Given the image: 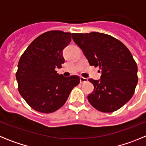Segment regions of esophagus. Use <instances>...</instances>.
<instances>
[{"label": "esophagus", "instance_id": "obj_1", "mask_svg": "<svg viewBox=\"0 0 146 146\" xmlns=\"http://www.w3.org/2000/svg\"><path fill=\"white\" fill-rule=\"evenodd\" d=\"M80 83H84V82H86L88 81L87 78H85V77H80Z\"/></svg>", "mask_w": 146, "mask_h": 146}]
</instances>
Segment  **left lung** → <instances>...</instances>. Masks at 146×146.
I'll use <instances>...</instances> for the list:
<instances>
[{
  "label": "left lung",
  "instance_id": "1",
  "mask_svg": "<svg viewBox=\"0 0 146 146\" xmlns=\"http://www.w3.org/2000/svg\"><path fill=\"white\" fill-rule=\"evenodd\" d=\"M72 38L90 65L102 72L100 80H88L94 86L88 96L90 104L103 113L120 109L132 97L138 81L137 64L129 49L117 38L98 32L73 33Z\"/></svg>",
  "mask_w": 146,
  "mask_h": 146
}]
</instances>
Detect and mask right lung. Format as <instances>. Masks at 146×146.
<instances>
[{
  "mask_svg": "<svg viewBox=\"0 0 146 146\" xmlns=\"http://www.w3.org/2000/svg\"><path fill=\"white\" fill-rule=\"evenodd\" d=\"M72 36L73 33L60 31L45 32L33 40L20 57L16 72L18 91L36 111H56L80 83L78 76L65 77L55 71L65 61L62 51L70 43Z\"/></svg>",
  "mask_w": 146,
  "mask_h": 146,
  "instance_id": "add662e5",
  "label": "right lung"
}]
</instances>
